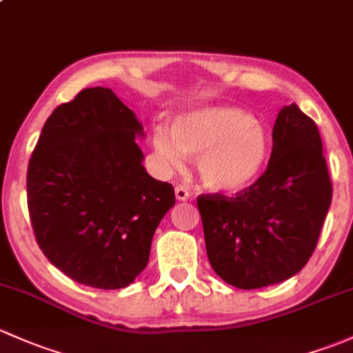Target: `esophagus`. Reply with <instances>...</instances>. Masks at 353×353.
Masks as SVG:
<instances>
[{
  "label": "esophagus",
  "instance_id": "esophagus-1",
  "mask_svg": "<svg viewBox=\"0 0 353 353\" xmlns=\"http://www.w3.org/2000/svg\"><path fill=\"white\" fill-rule=\"evenodd\" d=\"M189 196H191V194H189V191L184 186H177L176 188V198L179 199V201H188Z\"/></svg>",
  "mask_w": 353,
  "mask_h": 353
}]
</instances>
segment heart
<instances>
[{"label":"heart","mask_w":353,"mask_h":353,"mask_svg":"<svg viewBox=\"0 0 353 353\" xmlns=\"http://www.w3.org/2000/svg\"><path fill=\"white\" fill-rule=\"evenodd\" d=\"M154 148L174 167L183 165L186 155L198 157V172L206 188L239 192L261 176L269 157V139L243 110L211 106L177 117L170 133L155 130Z\"/></svg>","instance_id":"obj_1"}]
</instances>
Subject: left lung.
Here are the masks:
<instances>
[{"label":"left lung","mask_w":353,"mask_h":353,"mask_svg":"<svg viewBox=\"0 0 353 353\" xmlns=\"http://www.w3.org/2000/svg\"><path fill=\"white\" fill-rule=\"evenodd\" d=\"M332 181L316 123L296 105L272 128L265 172L235 196H198L206 254L239 289L283 283L307 264L332 205Z\"/></svg>","instance_id":"obj_1"}]
</instances>
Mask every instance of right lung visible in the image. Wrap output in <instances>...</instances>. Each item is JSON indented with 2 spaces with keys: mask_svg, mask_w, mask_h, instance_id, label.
Masks as SVG:
<instances>
[{
  "mask_svg": "<svg viewBox=\"0 0 353 353\" xmlns=\"http://www.w3.org/2000/svg\"><path fill=\"white\" fill-rule=\"evenodd\" d=\"M142 125L110 88H88L52 111L30 157L27 201L40 250L76 283L121 289L147 267L152 236L176 205L148 176Z\"/></svg>",
  "mask_w": 353,
  "mask_h": 353,
  "instance_id": "1",
  "label": "right lung"
}]
</instances>
